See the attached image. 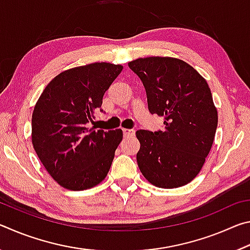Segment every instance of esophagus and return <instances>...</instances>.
<instances>
[{"label": "esophagus", "instance_id": "34e87169", "mask_svg": "<svg viewBox=\"0 0 250 250\" xmlns=\"http://www.w3.org/2000/svg\"><path fill=\"white\" fill-rule=\"evenodd\" d=\"M122 131H124V135L125 137H133V135L135 134L134 130L132 129H122Z\"/></svg>", "mask_w": 250, "mask_h": 250}]
</instances>
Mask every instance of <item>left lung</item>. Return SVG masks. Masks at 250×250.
I'll return each instance as SVG.
<instances>
[{
    "label": "left lung",
    "instance_id": "8db88e82",
    "mask_svg": "<svg viewBox=\"0 0 250 250\" xmlns=\"http://www.w3.org/2000/svg\"><path fill=\"white\" fill-rule=\"evenodd\" d=\"M128 65L146 88L149 111L164 118L163 131L135 132L139 168L158 188L186 185L202 170L216 132L217 109L208 84L179 58H138Z\"/></svg>",
    "mask_w": 250,
    "mask_h": 250
}]
</instances>
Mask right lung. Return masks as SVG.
Returning a JSON list of instances; mask_svg holds the SVG:
<instances>
[{
    "instance_id": "right-lung-1",
    "label": "right lung",
    "mask_w": 250,
    "mask_h": 250,
    "mask_svg": "<svg viewBox=\"0 0 250 250\" xmlns=\"http://www.w3.org/2000/svg\"><path fill=\"white\" fill-rule=\"evenodd\" d=\"M124 67L92 62L67 69L50 82L32 116V143L46 171L70 191L105 179L122 140V130L88 128L103 97Z\"/></svg>"
}]
</instances>
